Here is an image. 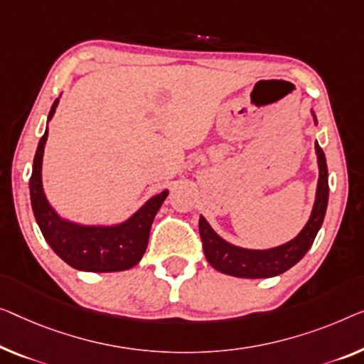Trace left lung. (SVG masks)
<instances>
[{"label":"left lung","instance_id":"8db88e82","mask_svg":"<svg viewBox=\"0 0 364 364\" xmlns=\"http://www.w3.org/2000/svg\"><path fill=\"white\" fill-rule=\"evenodd\" d=\"M312 112L314 122L317 124L316 112ZM316 155L318 165V181L316 200L307 224L292 240L283 245L267 248V250H253V248L237 247L227 242L209 225L203 215L199 217V234L203 240L204 255L209 264L220 273L235 276V278H273L284 273L302 259L304 255L312 247L314 238L321 230L325 210L328 204V170L325 154L321 145L316 142Z\"/></svg>","mask_w":364,"mask_h":364}]
</instances>
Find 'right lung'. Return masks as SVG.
Returning <instances> with one entry per match:
<instances>
[{
  "label": "right lung",
  "mask_w": 364,
  "mask_h": 364,
  "mask_svg": "<svg viewBox=\"0 0 364 364\" xmlns=\"http://www.w3.org/2000/svg\"><path fill=\"white\" fill-rule=\"evenodd\" d=\"M58 97L53 101L47 122L55 114ZM48 129L37 145L29 181L31 204L37 225L46 242L65 263L80 271L112 273L137 264L147 250L150 227L168 196V189L151 196L127 220L114 225H83L57 214L46 198L42 186V159Z\"/></svg>",
  "instance_id": "obj_1"
}]
</instances>
